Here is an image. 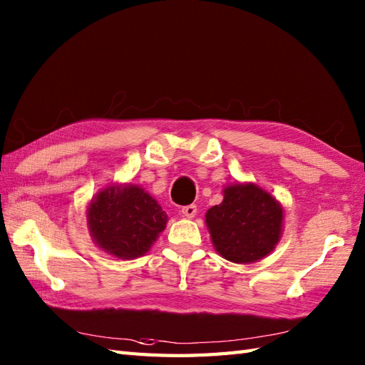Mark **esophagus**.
I'll use <instances>...</instances> for the list:
<instances>
[{
  "instance_id": "1",
  "label": "esophagus",
  "mask_w": 365,
  "mask_h": 365,
  "mask_svg": "<svg viewBox=\"0 0 365 365\" xmlns=\"http://www.w3.org/2000/svg\"><path fill=\"white\" fill-rule=\"evenodd\" d=\"M196 213H197V207L192 205V204L182 208V215L185 216V218H195Z\"/></svg>"
}]
</instances>
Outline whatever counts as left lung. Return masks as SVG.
I'll list each match as a JSON object with an SVG mask.
<instances>
[{"mask_svg":"<svg viewBox=\"0 0 365 365\" xmlns=\"http://www.w3.org/2000/svg\"><path fill=\"white\" fill-rule=\"evenodd\" d=\"M222 192V202L205 213L215 250L234 263L267 257L282 235V205L255 183L229 185Z\"/></svg>","mask_w":365,"mask_h":365,"instance_id":"1","label":"left lung"}]
</instances>
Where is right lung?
<instances>
[{"label": "right lung", "mask_w": 365, "mask_h": 365, "mask_svg": "<svg viewBox=\"0 0 365 365\" xmlns=\"http://www.w3.org/2000/svg\"><path fill=\"white\" fill-rule=\"evenodd\" d=\"M166 222L168 215L160 204L138 185H110L88 207L92 240L100 250L122 260L144 255Z\"/></svg>", "instance_id": "obj_1"}]
</instances>
